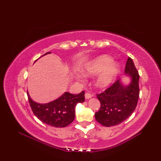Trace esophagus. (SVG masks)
Listing matches in <instances>:
<instances>
[{
  "instance_id": "obj_1",
  "label": "esophagus",
  "mask_w": 161,
  "mask_h": 161,
  "mask_svg": "<svg viewBox=\"0 0 161 161\" xmlns=\"http://www.w3.org/2000/svg\"><path fill=\"white\" fill-rule=\"evenodd\" d=\"M92 96H93V95H92L91 93H85V98H86V100H88V99L91 98Z\"/></svg>"
}]
</instances>
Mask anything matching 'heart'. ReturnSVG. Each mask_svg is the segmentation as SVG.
<instances>
[{
	"instance_id": "obj_1",
	"label": "heart",
	"mask_w": 161,
	"mask_h": 161,
	"mask_svg": "<svg viewBox=\"0 0 161 161\" xmlns=\"http://www.w3.org/2000/svg\"><path fill=\"white\" fill-rule=\"evenodd\" d=\"M111 57L108 55H100L93 58L85 64L83 67V73L88 77L97 75L95 79V86L99 88H105L114 83L119 73V65L113 62ZM77 80H83V76L77 75Z\"/></svg>"
}]
</instances>
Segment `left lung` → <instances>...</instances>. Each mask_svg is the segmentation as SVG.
I'll list each match as a JSON object with an SVG mask.
<instances>
[{
    "mask_svg": "<svg viewBox=\"0 0 161 161\" xmlns=\"http://www.w3.org/2000/svg\"><path fill=\"white\" fill-rule=\"evenodd\" d=\"M125 73L130 79L128 84L117 80L103 93L97 94L101 107L95 113L96 120L104 126L120 124L131 115L137 106L139 97V74L133 60L126 61Z\"/></svg>",
    "mask_w": 161,
    "mask_h": 161,
    "instance_id": "obj_1",
    "label": "left lung"
}]
</instances>
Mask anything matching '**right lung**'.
Listing matches in <instances>:
<instances>
[{
	"label": "right lung",
	"instance_id": "obj_1",
	"mask_svg": "<svg viewBox=\"0 0 161 161\" xmlns=\"http://www.w3.org/2000/svg\"><path fill=\"white\" fill-rule=\"evenodd\" d=\"M50 53L48 52L43 56ZM27 94L34 114L45 124L60 128L65 127L73 122L75 118L77 104L82 103L85 100L84 91L77 95L65 92L56 100L46 104L37 103L30 97L28 91Z\"/></svg>",
	"mask_w": 161,
	"mask_h": 161
}]
</instances>
